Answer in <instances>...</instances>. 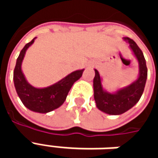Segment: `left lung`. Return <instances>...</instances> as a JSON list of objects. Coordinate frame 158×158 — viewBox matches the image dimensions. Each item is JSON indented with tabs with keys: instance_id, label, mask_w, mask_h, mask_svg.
<instances>
[{
	"instance_id": "8db88e82",
	"label": "left lung",
	"mask_w": 158,
	"mask_h": 158,
	"mask_svg": "<svg viewBox=\"0 0 158 158\" xmlns=\"http://www.w3.org/2000/svg\"><path fill=\"white\" fill-rule=\"evenodd\" d=\"M123 40L129 44V49L139 64V73L137 79L130 85L119 88L114 92L107 91L102 85V78L95 69L93 79L94 99L96 107L109 115H120L132 108L140 99L147 79V68L143 52L135 42L128 37Z\"/></svg>"
}]
</instances>
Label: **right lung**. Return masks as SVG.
Listing matches in <instances>:
<instances>
[{
	"label": "right lung",
	"instance_id": "1",
	"mask_svg": "<svg viewBox=\"0 0 158 158\" xmlns=\"http://www.w3.org/2000/svg\"><path fill=\"white\" fill-rule=\"evenodd\" d=\"M36 38L26 44L20 52L13 72V82L18 96L28 109L35 113H47L62 106L71 87L81 78L85 69L70 73L63 79L47 87L37 88L31 85L23 73L22 63L27 50L33 45Z\"/></svg>",
	"mask_w": 158,
	"mask_h": 158
}]
</instances>
